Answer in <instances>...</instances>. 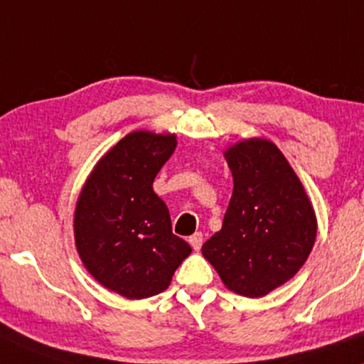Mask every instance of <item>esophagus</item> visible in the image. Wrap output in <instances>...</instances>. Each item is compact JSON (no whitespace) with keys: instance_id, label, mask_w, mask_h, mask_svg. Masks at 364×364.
Segmentation results:
<instances>
[{"instance_id":"esophagus-1","label":"esophagus","mask_w":364,"mask_h":364,"mask_svg":"<svg viewBox=\"0 0 364 364\" xmlns=\"http://www.w3.org/2000/svg\"><path fill=\"white\" fill-rule=\"evenodd\" d=\"M188 242H190V246L193 247L195 251H200L201 244H203V234H201V232H196V234H193L188 239Z\"/></svg>"}]
</instances>
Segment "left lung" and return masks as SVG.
I'll list each match as a JSON object with an SVG mask.
<instances>
[{
  "instance_id": "left-lung-1",
  "label": "left lung",
  "mask_w": 364,
  "mask_h": 364,
  "mask_svg": "<svg viewBox=\"0 0 364 364\" xmlns=\"http://www.w3.org/2000/svg\"><path fill=\"white\" fill-rule=\"evenodd\" d=\"M234 191L222 229L201 254L239 295H268L307 261L317 234L309 196L282 151L264 139L225 152Z\"/></svg>"
}]
</instances>
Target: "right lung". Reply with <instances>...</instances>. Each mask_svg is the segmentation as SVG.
<instances>
[{
  "label": "right lung",
  "mask_w": 364,
  "mask_h": 364,
  "mask_svg": "<svg viewBox=\"0 0 364 364\" xmlns=\"http://www.w3.org/2000/svg\"><path fill=\"white\" fill-rule=\"evenodd\" d=\"M174 147L169 134L125 135L100 159L77 200L74 237L82 264L125 299L164 291L191 252L173 234L169 210L152 190Z\"/></svg>",
  "instance_id": "1"
}]
</instances>
